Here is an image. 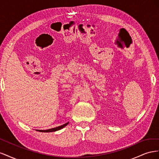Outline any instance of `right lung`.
I'll list each match as a JSON object with an SVG mask.
<instances>
[{
	"label": "right lung",
	"mask_w": 159,
	"mask_h": 159,
	"mask_svg": "<svg viewBox=\"0 0 159 159\" xmlns=\"http://www.w3.org/2000/svg\"><path fill=\"white\" fill-rule=\"evenodd\" d=\"M69 123V122L66 123L64 125H62L61 126H59V127H54V128H52V129H47V130H37L36 131H40V132H44V133H49V132H54V131H58V130H60L62 128H64V127H66L67 125H68Z\"/></svg>",
	"instance_id": "obj_1"
}]
</instances>
